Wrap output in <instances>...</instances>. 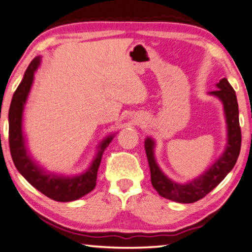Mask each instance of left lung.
<instances>
[{
    "label": "left lung",
    "mask_w": 252,
    "mask_h": 252,
    "mask_svg": "<svg viewBox=\"0 0 252 252\" xmlns=\"http://www.w3.org/2000/svg\"><path fill=\"white\" fill-rule=\"evenodd\" d=\"M216 86L218 90L209 92V94L218 97L223 103L227 128V143L220 158L200 176L183 184L171 181L162 173L157 163L155 141L151 137H147L144 141L152 187L160 195L171 201L192 203L202 199L224 180L226 175L233 169L239 158L241 149V128L239 123V105L235 91L226 78H221Z\"/></svg>",
    "instance_id": "left-lung-1"
}]
</instances>
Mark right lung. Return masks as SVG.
<instances>
[{
  "label": "right lung",
  "mask_w": 252,
  "mask_h": 252,
  "mask_svg": "<svg viewBox=\"0 0 252 252\" xmlns=\"http://www.w3.org/2000/svg\"><path fill=\"white\" fill-rule=\"evenodd\" d=\"M41 64V57H36L28 65L24 78L12 96L9 109V144L14 166L29 184L46 195L47 198L60 202H69L81 199L96 185L97 169L103 152L115 134L102 140L95 156L86 171L75 176H63L45 170L29 155L23 132V116L29 92H31L34 74Z\"/></svg>",
  "instance_id": "right-lung-1"
}]
</instances>
